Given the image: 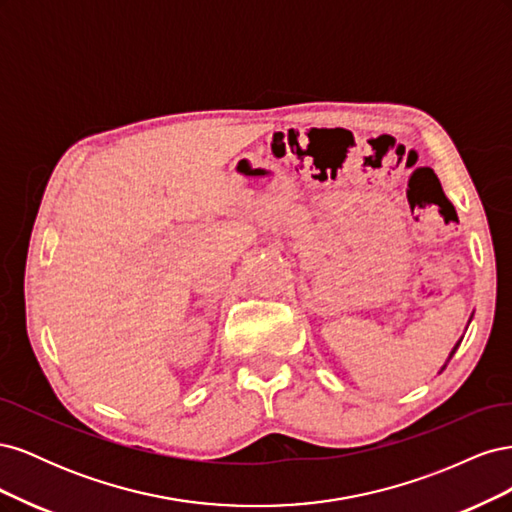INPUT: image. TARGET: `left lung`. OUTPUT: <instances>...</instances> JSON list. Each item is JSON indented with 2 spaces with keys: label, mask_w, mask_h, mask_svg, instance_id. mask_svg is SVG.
Returning a JSON list of instances; mask_svg holds the SVG:
<instances>
[{
  "label": "left lung",
  "mask_w": 512,
  "mask_h": 512,
  "mask_svg": "<svg viewBox=\"0 0 512 512\" xmlns=\"http://www.w3.org/2000/svg\"><path fill=\"white\" fill-rule=\"evenodd\" d=\"M472 316H474V314H472ZM472 316H470V320H468V324H470V322H472ZM466 329H468V327H466ZM461 339H463V337H461ZM461 339H459V342H457V344H455V346H453V350H451V354H448V359H446V363H444V365H442V367H440V374H442V371H444V367H446V365H448V361H451V359H453V354H455V352H457V348H459V344H461Z\"/></svg>",
  "instance_id": "1"
}]
</instances>
